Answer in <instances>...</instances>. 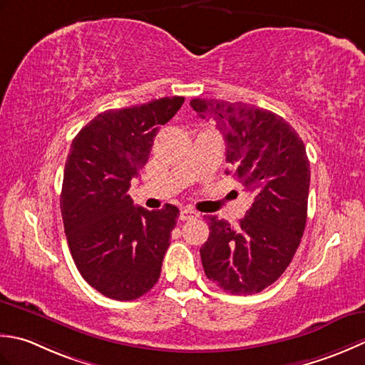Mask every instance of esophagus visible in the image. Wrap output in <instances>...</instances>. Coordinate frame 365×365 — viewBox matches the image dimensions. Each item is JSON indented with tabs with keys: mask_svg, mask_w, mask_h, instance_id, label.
Here are the masks:
<instances>
[{
	"mask_svg": "<svg viewBox=\"0 0 365 365\" xmlns=\"http://www.w3.org/2000/svg\"><path fill=\"white\" fill-rule=\"evenodd\" d=\"M198 217H200V214L197 211H193V210H182L180 212L181 220H193V219H198Z\"/></svg>",
	"mask_w": 365,
	"mask_h": 365,
	"instance_id": "esophagus-1",
	"label": "esophagus"
}]
</instances>
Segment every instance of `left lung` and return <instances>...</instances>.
<instances>
[{
	"label": "left lung",
	"instance_id": "8db88e82",
	"mask_svg": "<svg viewBox=\"0 0 365 365\" xmlns=\"http://www.w3.org/2000/svg\"><path fill=\"white\" fill-rule=\"evenodd\" d=\"M190 106L222 132L227 162L254 200L237 228L215 215L206 217L210 237L200 249L205 274L232 294L259 293L292 263L306 228V146L269 110L214 99H192Z\"/></svg>",
	"mask_w": 365,
	"mask_h": 365
}]
</instances>
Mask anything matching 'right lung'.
Returning a JSON list of instances; mask_svg holds the SVG:
<instances>
[{
    "mask_svg": "<svg viewBox=\"0 0 365 365\" xmlns=\"http://www.w3.org/2000/svg\"><path fill=\"white\" fill-rule=\"evenodd\" d=\"M182 103L175 96L107 110L72 140L61 189L64 233L81 277L111 299H137L160 277L180 210L133 206L128 190L159 128Z\"/></svg>",
    "mask_w": 365,
    "mask_h": 365,
    "instance_id": "obj_1",
    "label": "right lung"
}]
</instances>
